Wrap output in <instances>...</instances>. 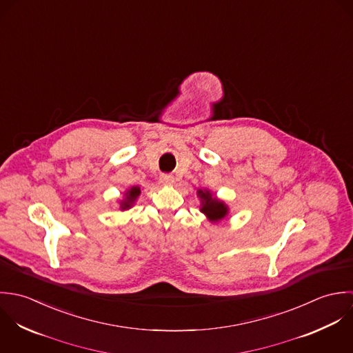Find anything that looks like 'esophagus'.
Returning <instances> with one entry per match:
<instances>
[{"instance_id":"34e87169","label":"esophagus","mask_w":353,"mask_h":353,"mask_svg":"<svg viewBox=\"0 0 353 353\" xmlns=\"http://www.w3.org/2000/svg\"><path fill=\"white\" fill-rule=\"evenodd\" d=\"M159 181H161L163 185H173V184H174V177H173L172 174H161Z\"/></svg>"}]
</instances>
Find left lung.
<instances>
[{
  "instance_id": "1",
  "label": "left lung",
  "mask_w": 353,
  "mask_h": 353,
  "mask_svg": "<svg viewBox=\"0 0 353 353\" xmlns=\"http://www.w3.org/2000/svg\"><path fill=\"white\" fill-rule=\"evenodd\" d=\"M198 196L201 199V212H203L212 222H218L228 215V206L212 196V192L208 190H198Z\"/></svg>"
}]
</instances>
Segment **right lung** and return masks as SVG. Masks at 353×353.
I'll return each mask as SVG.
<instances>
[{
	"label": "right lung",
	"instance_id": "1",
	"mask_svg": "<svg viewBox=\"0 0 353 353\" xmlns=\"http://www.w3.org/2000/svg\"><path fill=\"white\" fill-rule=\"evenodd\" d=\"M139 195H141V188H139V187H131V188L125 192L124 199L120 202L121 210H128V209H131Z\"/></svg>",
	"mask_w": 353,
	"mask_h": 353
}]
</instances>
